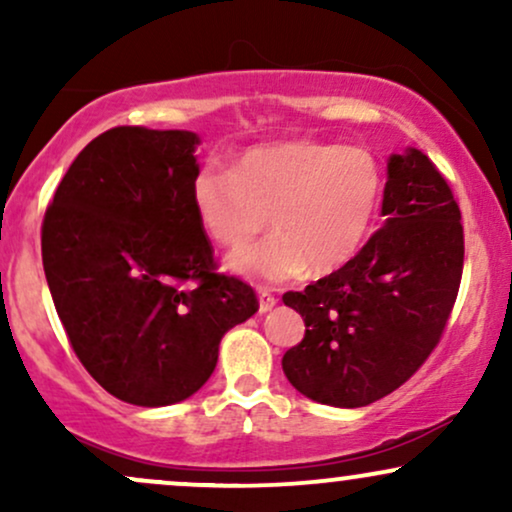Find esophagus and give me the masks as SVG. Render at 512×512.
<instances>
[{"instance_id":"esophagus-1","label":"esophagus","mask_w":512,"mask_h":512,"mask_svg":"<svg viewBox=\"0 0 512 512\" xmlns=\"http://www.w3.org/2000/svg\"><path fill=\"white\" fill-rule=\"evenodd\" d=\"M257 298H260V313H267V310H272L276 305V296L267 289L257 291Z\"/></svg>"}]
</instances>
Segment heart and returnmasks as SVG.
<instances>
[{"label": "heart", "instance_id": "heart-1", "mask_svg": "<svg viewBox=\"0 0 512 512\" xmlns=\"http://www.w3.org/2000/svg\"><path fill=\"white\" fill-rule=\"evenodd\" d=\"M385 197L380 161L361 146L281 142L257 146L233 170L207 166L192 180V207L204 233L223 248H257L228 260L238 274L284 281L346 267L368 243ZM270 221H266V216Z\"/></svg>", "mask_w": 512, "mask_h": 512}]
</instances>
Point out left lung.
I'll list each match as a JSON object with an SVG mask.
<instances>
[{"mask_svg":"<svg viewBox=\"0 0 512 512\" xmlns=\"http://www.w3.org/2000/svg\"><path fill=\"white\" fill-rule=\"evenodd\" d=\"M385 226L346 267L284 293L305 334L284 354L286 378L330 407H366L416 373L457 301L464 231L448 180L421 151L392 156Z\"/></svg>","mask_w":512,"mask_h":512,"instance_id":"obj_1","label":"left lung"}]
</instances>
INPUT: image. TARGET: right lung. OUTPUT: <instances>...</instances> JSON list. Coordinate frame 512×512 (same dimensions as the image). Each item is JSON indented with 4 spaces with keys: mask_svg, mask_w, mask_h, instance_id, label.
Wrapping results in <instances>:
<instances>
[{
    "mask_svg": "<svg viewBox=\"0 0 512 512\" xmlns=\"http://www.w3.org/2000/svg\"><path fill=\"white\" fill-rule=\"evenodd\" d=\"M197 144L180 129L98 134L40 228L45 279L76 358L137 407L195 395L223 334L260 308L250 284L216 272L192 207Z\"/></svg>",
    "mask_w": 512,
    "mask_h": 512,
    "instance_id": "right-lung-1",
    "label": "right lung"
}]
</instances>
